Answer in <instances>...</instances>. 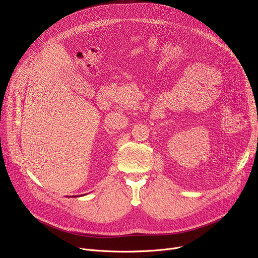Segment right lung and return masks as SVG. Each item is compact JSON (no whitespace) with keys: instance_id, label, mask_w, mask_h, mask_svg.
I'll return each mask as SVG.
<instances>
[{"instance_id":"1","label":"right lung","mask_w":258,"mask_h":258,"mask_svg":"<svg viewBox=\"0 0 258 258\" xmlns=\"http://www.w3.org/2000/svg\"><path fill=\"white\" fill-rule=\"evenodd\" d=\"M76 197H77V196H76Z\"/></svg>"}]
</instances>
